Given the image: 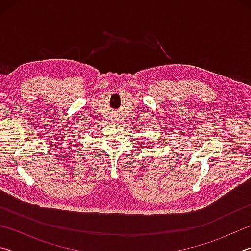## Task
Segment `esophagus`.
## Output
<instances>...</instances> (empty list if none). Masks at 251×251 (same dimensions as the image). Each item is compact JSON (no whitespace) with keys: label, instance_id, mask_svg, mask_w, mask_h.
<instances>
[{"label":"esophagus","instance_id":"esophagus-1","mask_svg":"<svg viewBox=\"0 0 251 251\" xmlns=\"http://www.w3.org/2000/svg\"><path fill=\"white\" fill-rule=\"evenodd\" d=\"M115 122H117V121H115Z\"/></svg>","mask_w":251,"mask_h":251}]
</instances>
